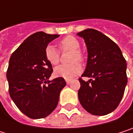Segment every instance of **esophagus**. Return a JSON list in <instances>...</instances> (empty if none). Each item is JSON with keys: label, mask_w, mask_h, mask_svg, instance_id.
<instances>
[{"label": "esophagus", "mask_w": 133, "mask_h": 133, "mask_svg": "<svg viewBox=\"0 0 133 133\" xmlns=\"http://www.w3.org/2000/svg\"><path fill=\"white\" fill-rule=\"evenodd\" d=\"M66 82L67 84H69L71 82V80H70V79H66Z\"/></svg>", "instance_id": "obj_1"}]
</instances>
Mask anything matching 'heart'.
I'll return each mask as SVG.
<instances>
[{
  "label": "heart",
  "instance_id": "1",
  "mask_svg": "<svg viewBox=\"0 0 133 133\" xmlns=\"http://www.w3.org/2000/svg\"><path fill=\"white\" fill-rule=\"evenodd\" d=\"M58 46L61 52L70 51L69 62L71 63L56 66L54 70V74L59 77L71 79L79 74L82 70L81 64L77 62L79 61L81 63L84 60V54L80 49V42L75 37L67 35L59 40ZM45 56L46 59L52 65H56L59 63L60 52L52 45H48L45 47Z\"/></svg>",
  "mask_w": 133,
  "mask_h": 133
}]
</instances>
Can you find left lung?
<instances>
[{"mask_svg":"<svg viewBox=\"0 0 133 133\" xmlns=\"http://www.w3.org/2000/svg\"><path fill=\"white\" fill-rule=\"evenodd\" d=\"M77 35L85 41L88 63L79 78V101L83 108L95 115H105L119 104L127 84L126 61L118 45L101 32L88 29Z\"/></svg>","mask_w":133,"mask_h":133,"instance_id":"left-lung-1","label":"left lung"}]
</instances>
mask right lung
I'll list each match as a JSON object with an SVG mask.
<instances>
[{"label":"right lung","instance_id":"add662e5","mask_svg":"<svg viewBox=\"0 0 133 133\" xmlns=\"http://www.w3.org/2000/svg\"><path fill=\"white\" fill-rule=\"evenodd\" d=\"M38 32L29 36L11 54L7 70L9 94L18 108L31 118H43L56 108L63 77L49 81L53 70L46 59L45 49L59 37Z\"/></svg>","mask_w":133,"mask_h":133}]
</instances>
